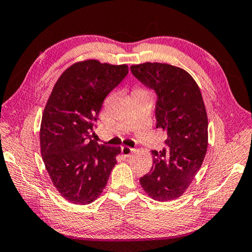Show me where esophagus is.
I'll use <instances>...</instances> for the list:
<instances>
[{"instance_id": "obj_1", "label": "esophagus", "mask_w": 252, "mask_h": 252, "mask_svg": "<svg viewBox=\"0 0 252 252\" xmlns=\"http://www.w3.org/2000/svg\"><path fill=\"white\" fill-rule=\"evenodd\" d=\"M133 152H134L133 149H131L129 147H122L121 148V153L125 158H129Z\"/></svg>"}]
</instances>
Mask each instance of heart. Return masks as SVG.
<instances>
[{
	"mask_svg": "<svg viewBox=\"0 0 252 252\" xmlns=\"http://www.w3.org/2000/svg\"><path fill=\"white\" fill-rule=\"evenodd\" d=\"M135 90H143V89H139V88H138V89H135Z\"/></svg>",
	"mask_w": 252,
	"mask_h": 252,
	"instance_id": "heart-1",
	"label": "heart"
}]
</instances>
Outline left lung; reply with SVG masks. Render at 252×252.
<instances>
[{"mask_svg": "<svg viewBox=\"0 0 252 252\" xmlns=\"http://www.w3.org/2000/svg\"><path fill=\"white\" fill-rule=\"evenodd\" d=\"M130 69L156 91L157 127L168 134L167 150L152 151V169L140 178V185L156 201H171L186 192L207 153L208 117L201 91L181 67L146 62Z\"/></svg>", "mask_w": 252, "mask_h": 252, "instance_id": "1", "label": "left lung"}]
</instances>
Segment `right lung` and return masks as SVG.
<instances>
[{
	"instance_id": "obj_1",
	"label": "right lung",
	"mask_w": 252,
	"mask_h": 252,
	"mask_svg": "<svg viewBox=\"0 0 252 252\" xmlns=\"http://www.w3.org/2000/svg\"><path fill=\"white\" fill-rule=\"evenodd\" d=\"M129 72L126 64L97 60L75 62L60 75L51 92L40 127L41 155L59 193L74 204L99 198L121 148L92 140L106 95Z\"/></svg>"
}]
</instances>
